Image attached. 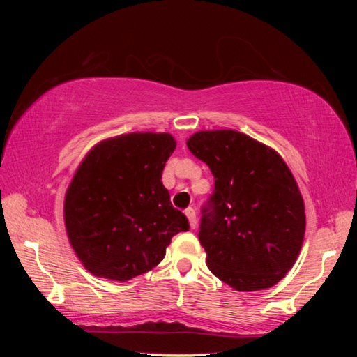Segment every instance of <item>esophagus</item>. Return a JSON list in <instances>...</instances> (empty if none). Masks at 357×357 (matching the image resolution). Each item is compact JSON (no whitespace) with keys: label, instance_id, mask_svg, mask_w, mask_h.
I'll use <instances>...</instances> for the list:
<instances>
[{"label":"esophagus","instance_id":"34e87169","mask_svg":"<svg viewBox=\"0 0 357 357\" xmlns=\"http://www.w3.org/2000/svg\"><path fill=\"white\" fill-rule=\"evenodd\" d=\"M185 215H187V219H189L190 228H195L197 227V213H195V209L187 208L185 209Z\"/></svg>","mask_w":357,"mask_h":357}]
</instances>
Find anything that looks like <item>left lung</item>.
<instances>
[{"instance_id":"8db88e82","label":"left lung","mask_w":357,"mask_h":357,"mask_svg":"<svg viewBox=\"0 0 357 357\" xmlns=\"http://www.w3.org/2000/svg\"><path fill=\"white\" fill-rule=\"evenodd\" d=\"M187 148L214 174L198 239L211 273L236 291L274 287L299 257L305 206L282 155L231 129L200 130Z\"/></svg>"}]
</instances>
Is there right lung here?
Listing matches in <instances>:
<instances>
[{"label": "right lung", "instance_id": "add662e5", "mask_svg": "<svg viewBox=\"0 0 357 357\" xmlns=\"http://www.w3.org/2000/svg\"><path fill=\"white\" fill-rule=\"evenodd\" d=\"M176 148L167 132H130L88 151L64 197L70 247L88 273L126 282L155 268L189 220L162 184Z\"/></svg>", "mask_w": 357, "mask_h": 357}]
</instances>
